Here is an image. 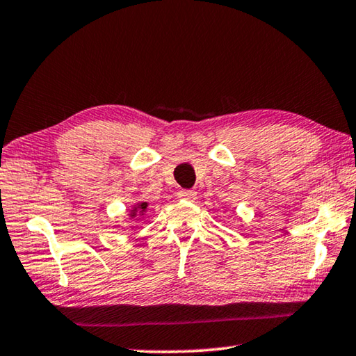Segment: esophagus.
Returning a JSON list of instances; mask_svg holds the SVG:
<instances>
[{"mask_svg": "<svg viewBox=\"0 0 356 356\" xmlns=\"http://www.w3.org/2000/svg\"><path fill=\"white\" fill-rule=\"evenodd\" d=\"M179 197L184 201H195L196 200V191L193 190H184L179 191Z\"/></svg>", "mask_w": 356, "mask_h": 356, "instance_id": "34e87169", "label": "esophagus"}]
</instances>
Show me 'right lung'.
Wrapping results in <instances>:
<instances>
[{"label": "right lung", "instance_id": "obj_1", "mask_svg": "<svg viewBox=\"0 0 356 356\" xmlns=\"http://www.w3.org/2000/svg\"><path fill=\"white\" fill-rule=\"evenodd\" d=\"M146 210H147V202H140V204H136L134 209H131L130 216H131V218H135L138 213L144 215V212H146Z\"/></svg>", "mask_w": 356, "mask_h": 356}]
</instances>
